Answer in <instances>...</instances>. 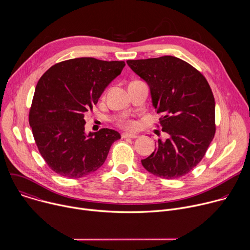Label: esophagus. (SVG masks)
I'll use <instances>...</instances> for the list:
<instances>
[{
  "label": "esophagus",
  "mask_w": 250,
  "mask_h": 250,
  "mask_svg": "<svg viewBox=\"0 0 250 250\" xmlns=\"http://www.w3.org/2000/svg\"><path fill=\"white\" fill-rule=\"evenodd\" d=\"M123 138H137L138 134H134V133H128V132H124L122 134Z\"/></svg>",
  "instance_id": "34e87169"
}]
</instances>
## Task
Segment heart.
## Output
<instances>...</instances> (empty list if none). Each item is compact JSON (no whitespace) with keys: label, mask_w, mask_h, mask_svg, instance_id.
Masks as SVG:
<instances>
[{"label":"heart","mask_w":250,"mask_h":250,"mask_svg":"<svg viewBox=\"0 0 250 250\" xmlns=\"http://www.w3.org/2000/svg\"><path fill=\"white\" fill-rule=\"evenodd\" d=\"M121 125L127 129H134L137 126V123L132 120H124L121 122Z\"/></svg>","instance_id":"1"}]
</instances>
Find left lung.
Instances as JSON below:
<instances>
[{
  "instance_id": "1",
  "label": "left lung",
  "mask_w": 250,
  "mask_h": 250,
  "mask_svg": "<svg viewBox=\"0 0 250 250\" xmlns=\"http://www.w3.org/2000/svg\"><path fill=\"white\" fill-rule=\"evenodd\" d=\"M149 86L159 125L168 134L141 164L151 174L175 179L188 174L205 156L215 136V98L204 75L175 56L127 60Z\"/></svg>"
}]
</instances>
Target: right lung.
<instances>
[{
    "label": "right lung",
    "instance_id": "1",
    "mask_svg": "<svg viewBox=\"0 0 250 250\" xmlns=\"http://www.w3.org/2000/svg\"><path fill=\"white\" fill-rule=\"evenodd\" d=\"M125 65L74 58L51 66L40 79L28 122L42 156L55 173L76 179L95 172L121 138L110 128L86 134L84 117Z\"/></svg>",
    "mask_w": 250,
    "mask_h": 250
}]
</instances>
